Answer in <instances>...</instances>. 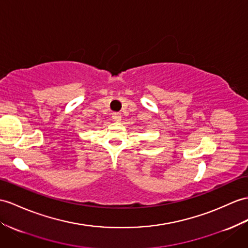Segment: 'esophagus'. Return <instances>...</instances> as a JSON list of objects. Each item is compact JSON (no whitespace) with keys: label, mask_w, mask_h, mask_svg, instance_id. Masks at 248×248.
<instances>
[{"label":"esophagus","mask_w":248,"mask_h":248,"mask_svg":"<svg viewBox=\"0 0 248 248\" xmlns=\"http://www.w3.org/2000/svg\"><path fill=\"white\" fill-rule=\"evenodd\" d=\"M121 113H119V112H113L112 113V120L113 121H116V122H120L121 121Z\"/></svg>","instance_id":"esophagus-1"}]
</instances>
